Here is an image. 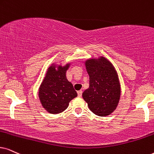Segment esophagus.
I'll list each match as a JSON object with an SVG mask.
<instances>
[{
  "label": "esophagus",
  "mask_w": 154,
  "mask_h": 154,
  "mask_svg": "<svg viewBox=\"0 0 154 154\" xmlns=\"http://www.w3.org/2000/svg\"><path fill=\"white\" fill-rule=\"evenodd\" d=\"M77 94H78L79 97H82V90H79L77 91Z\"/></svg>",
  "instance_id": "esophagus-1"
}]
</instances>
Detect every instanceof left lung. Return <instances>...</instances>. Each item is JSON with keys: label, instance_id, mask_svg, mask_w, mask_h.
Wrapping results in <instances>:
<instances>
[{"label": "left lung", "instance_id": "1", "mask_svg": "<svg viewBox=\"0 0 154 154\" xmlns=\"http://www.w3.org/2000/svg\"><path fill=\"white\" fill-rule=\"evenodd\" d=\"M85 65L89 76V87L82 93L84 100L96 115H110L118 106L122 92L117 71L104 56L89 58Z\"/></svg>", "mask_w": 154, "mask_h": 154}]
</instances>
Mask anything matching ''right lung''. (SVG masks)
Listing matches in <instances>:
<instances>
[{"mask_svg": "<svg viewBox=\"0 0 154 154\" xmlns=\"http://www.w3.org/2000/svg\"><path fill=\"white\" fill-rule=\"evenodd\" d=\"M71 63L65 65L52 63L48 67L38 89L42 106L50 114H57L65 111L69 102L77 97L72 84L68 81L66 72Z\"/></svg>", "mask_w": 154, "mask_h": 154, "instance_id": "right-lung-1", "label": "right lung"}]
</instances>
